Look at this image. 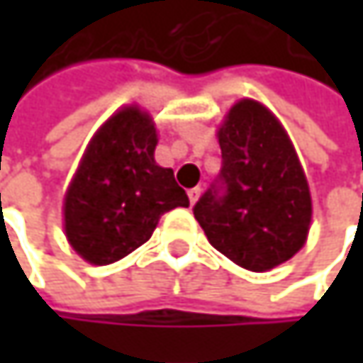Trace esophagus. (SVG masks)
<instances>
[{"label":"esophagus","instance_id":"obj_1","mask_svg":"<svg viewBox=\"0 0 363 363\" xmlns=\"http://www.w3.org/2000/svg\"><path fill=\"white\" fill-rule=\"evenodd\" d=\"M199 193H201V189L199 186H193V189H189V201H191V206H195V201L199 199Z\"/></svg>","mask_w":363,"mask_h":363}]
</instances>
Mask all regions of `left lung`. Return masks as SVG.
<instances>
[{
  "label": "left lung",
  "mask_w": 363,
  "mask_h": 363,
  "mask_svg": "<svg viewBox=\"0 0 363 363\" xmlns=\"http://www.w3.org/2000/svg\"><path fill=\"white\" fill-rule=\"evenodd\" d=\"M225 193L193 208L208 242L235 264L264 273L290 260L309 238L313 201L296 149L275 113L238 101L216 128Z\"/></svg>",
  "instance_id": "1"
}]
</instances>
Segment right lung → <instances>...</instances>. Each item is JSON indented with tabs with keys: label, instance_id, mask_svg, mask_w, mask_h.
I'll use <instances>...</instances> for the list:
<instances>
[{
	"label": "right lung",
	"instance_id": "add662e5",
	"mask_svg": "<svg viewBox=\"0 0 363 363\" xmlns=\"http://www.w3.org/2000/svg\"><path fill=\"white\" fill-rule=\"evenodd\" d=\"M155 147V121L138 105L115 111L90 138L62 199L67 242L86 262H117L151 240L166 212L189 206Z\"/></svg>",
	"mask_w": 363,
	"mask_h": 363
}]
</instances>
